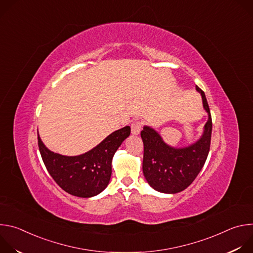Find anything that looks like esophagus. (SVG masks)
Here are the masks:
<instances>
[{
    "label": "esophagus",
    "instance_id": "34e87169",
    "mask_svg": "<svg viewBox=\"0 0 253 253\" xmlns=\"http://www.w3.org/2000/svg\"><path fill=\"white\" fill-rule=\"evenodd\" d=\"M142 128V123L140 121H135L131 124V133L133 135H138L141 131Z\"/></svg>",
    "mask_w": 253,
    "mask_h": 253
}]
</instances>
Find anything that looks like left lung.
<instances>
[{"label":"left lung","mask_w":253,"mask_h":253,"mask_svg":"<svg viewBox=\"0 0 253 253\" xmlns=\"http://www.w3.org/2000/svg\"><path fill=\"white\" fill-rule=\"evenodd\" d=\"M203 107L208 114L201 138L184 148H174L166 144L153 128L144 126L141 138L144 144L143 174L149 185L163 193H178L186 189L202 169L210 149L212 119L204 92Z\"/></svg>","instance_id":"8db88e82"}]
</instances>
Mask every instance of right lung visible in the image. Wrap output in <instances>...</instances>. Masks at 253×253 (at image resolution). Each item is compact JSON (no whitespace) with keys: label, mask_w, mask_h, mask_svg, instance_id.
I'll use <instances>...</instances> for the list:
<instances>
[{"label":"right lung","mask_w":253,"mask_h":253,"mask_svg":"<svg viewBox=\"0 0 253 253\" xmlns=\"http://www.w3.org/2000/svg\"><path fill=\"white\" fill-rule=\"evenodd\" d=\"M129 126L107 136L92 150L78 156H65L49 150L38 134L43 162L55 182L71 195L88 198L102 192L109 184L112 158L130 135Z\"/></svg>","instance_id":"add662e5"}]
</instances>
